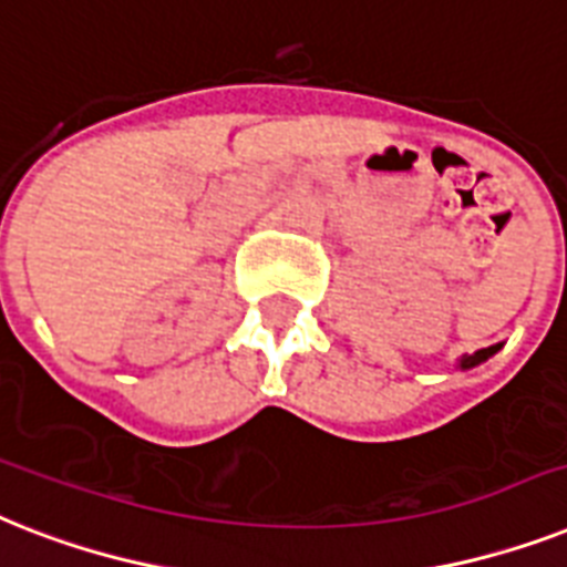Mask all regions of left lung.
I'll return each mask as SVG.
<instances>
[{
	"label": "left lung",
	"instance_id": "1",
	"mask_svg": "<svg viewBox=\"0 0 567 567\" xmlns=\"http://www.w3.org/2000/svg\"><path fill=\"white\" fill-rule=\"evenodd\" d=\"M498 349H501V343H495V347H489V349H477V352H472V355L457 358V370H472V367H477V363L489 361V358L495 355Z\"/></svg>",
	"mask_w": 567,
	"mask_h": 567
}]
</instances>
